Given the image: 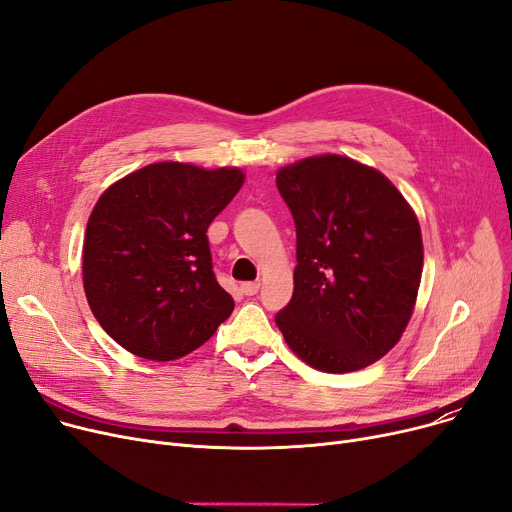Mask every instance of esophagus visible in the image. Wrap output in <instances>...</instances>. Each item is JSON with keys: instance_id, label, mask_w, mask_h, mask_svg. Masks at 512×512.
Wrapping results in <instances>:
<instances>
[{"instance_id": "esophagus-1", "label": "esophagus", "mask_w": 512, "mask_h": 512, "mask_svg": "<svg viewBox=\"0 0 512 512\" xmlns=\"http://www.w3.org/2000/svg\"><path fill=\"white\" fill-rule=\"evenodd\" d=\"M259 288H261L259 282H245V284H240V292L247 294V297H253V294L259 292Z\"/></svg>"}]
</instances>
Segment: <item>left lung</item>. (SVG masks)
<instances>
[{
  "label": "left lung",
  "mask_w": 512,
  "mask_h": 512,
  "mask_svg": "<svg viewBox=\"0 0 512 512\" xmlns=\"http://www.w3.org/2000/svg\"><path fill=\"white\" fill-rule=\"evenodd\" d=\"M276 184L297 226L292 299L276 315L286 344L328 373L382 359L417 301L415 211L382 172L351 157L301 159L280 168Z\"/></svg>",
  "instance_id": "1"
}]
</instances>
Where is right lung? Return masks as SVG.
<instances>
[{
	"mask_svg": "<svg viewBox=\"0 0 512 512\" xmlns=\"http://www.w3.org/2000/svg\"><path fill=\"white\" fill-rule=\"evenodd\" d=\"M238 168L159 161L95 203L83 284L99 326L128 353L172 361L207 342L234 309L213 274L207 228L240 191Z\"/></svg>",
	"mask_w": 512,
	"mask_h": 512,
	"instance_id": "right-lung-1",
	"label": "right lung"
}]
</instances>
